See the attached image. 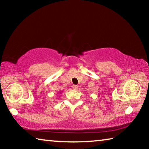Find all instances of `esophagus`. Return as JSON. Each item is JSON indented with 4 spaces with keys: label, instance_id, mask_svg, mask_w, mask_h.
<instances>
[{
    "label": "esophagus",
    "instance_id": "obj_1",
    "mask_svg": "<svg viewBox=\"0 0 149 149\" xmlns=\"http://www.w3.org/2000/svg\"><path fill=\"white\" fill-rule=\"evenodd\" d=\"M72 88H73V89H74V90H76V89H77V88H78V85H73Z\"/></svg>",
    "mask_w": 149,
    "mask_h": 149
}]
</instances>
